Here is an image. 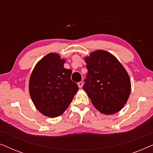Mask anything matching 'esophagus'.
I'll list each match as a JSON object with an SVG mask.
<instances>
[{
    "label": "esophagus",
    "mask_w": 153,
    "mask_h": 153,
    "mask_svg": "<svg viewBox=\"0 0 153 153\" xmlns=\"http://www.w3.org/2000/svg\"><path fill=\"white\" fill-rule=\"evenodd\" d=\"M78 86L79 88H82V86H83V82H82V81H79V82L78 83Z\"/></svg>",
    "instance_id": "1"
}]
</instances>
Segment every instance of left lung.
Listing matches in <instances>:
<instances>
[{
    "label": "left lung",
    "mask_w": 153,
    "mask_h": 153,
    "mask_svg": "<svg viewBox=\"0 0 153 153\" xmlns=\"http://www.w3.org/2000/svg\"><path fill=\"white\" fill-rule=\"evenodd\" d=\"M88 74L83 89L92 103L104 114L119 111L131 92L129 75L117 58L103 50H97L85 58Z\"/></svg>",
    "instance_id": "1"
}]
</instances>
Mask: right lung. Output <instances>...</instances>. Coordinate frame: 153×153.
Segmentation results:
<instances>
[{
	"instance_id": "add662e5",
	"label": "right lung",
	"mask_w": 153,
	"mask_h": 153,
	"mask_svg": "<svg viewBox=\"0 0 153 153\" xmlns=\"http://www.w3.org/2000/svg\"><path fill=\"white\" fill-rule=\"evenodd\" d=\"M65 62L58 54L49 53L37 62L31 74L30 97L45 116L55 118L61 115L79 89L70 79L72 70L64 68Z\"/></svg>"
}]
</instances>
